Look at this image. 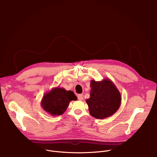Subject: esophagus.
Here are the masks:
<instances>
[{"mask_svg":"<svg viewBox=\"0 0 157 157\" xmlns=\"http://www.w3.org/2000/svg\"><path fill=\"white\" fill-rule=\"evenodd\" d=\"M78 99L79 100V101H82L84 99V96L83 94H79L78 96Z\"/></svg>","mask_w":157,"mask_h":157,"instance_id":"obj_1","label":"esophagus"}]
</instances>
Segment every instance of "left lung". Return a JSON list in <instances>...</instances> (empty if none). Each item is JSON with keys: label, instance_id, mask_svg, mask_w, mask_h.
<instances>
[{"label": "left lung", "instance_id": "8db88e82", "mask_svg": "<svg viewBox=\"0 0 157 157\" xmlns=\"http://www.w3.org/2000/svg\"><path fill=\"white\" fill-rule=\"evenodd\" d=\"M90 98L86 99L90 114L103 119L115 114L121 104V94L114 83L109 78L102 81L91 80Z\"/></svg>", "mask_w": 157, "mask_h": 157}]
</instances>
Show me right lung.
Here are the masks:
<instances>
[{"mask_svg":"<svg viewBox=\"0 0 157 157\" xmlns=\"http://www.w3.org/2000/svg\"><path fill=\"white\" fill-rule=\"evenodd\" d=\"M76 100L77 97L73 91L56 87L44 94L41 105L48 114L57 116L64 113L71 101Z\"/></svg>","mask_w":157,"mask_h":157,"instance_id":"right-lung-1","label":"right lung"}]
</instances>
